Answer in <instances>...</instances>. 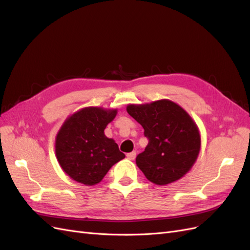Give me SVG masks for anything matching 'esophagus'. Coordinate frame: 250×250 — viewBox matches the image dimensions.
I'll return each mask as SVG.
<instances>
[{
    "mask_svg": "<svg viewBox=\"0 0 250 250\" xmlns=\"http://www.w3.org/2000/svg\"><path fill=\"white\" fill-rule=\"evenodd\" d=\"M126 157L129 158L130 161H134V159H135V157H136V152H135V151H133V152L127 153V154H126Z\"/></svg>",
    "mask_w": 250,
    "mask_h": 250,
    "instance_id": "esophagus-1",
    "label": "esophagus"
}]
</instances>
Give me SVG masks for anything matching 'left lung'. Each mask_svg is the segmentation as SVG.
<instances>
[{"instance_id":"obj_1","label":"left lung","mask_w":250,"mask_h":250,"mask_svg":"<svg viewBox=\"0 0 250 250\" xmlns=\"http://www.w3.org/2000/svg\"><path fill=\"white\" fill-rule=\"evenodd\" d=\"M126 112L142 125L148 146L136 165L150 182L159 186L188 173L201 150L195 121L175 102L162 99L145 104H127Z\"/></svg>"}]
</instances>
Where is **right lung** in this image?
I'll list each match as a JSON object with an SVG mask.
<instances>
[{"mask_svg":"<svg viewBox=\"0 0 250 250\" xmlns=\"http://www.w3.org/2000/svg\"><path fill=\"white\" fill-rule=\"evenodd\" d=\"M117 108L87 106L68 116L56 136V157L62 170L85 186L102 181L107 171L125 155L104 134Z\"/></svg>","mask_w":250,"mask_h":250,"instance_id":"right-lung-1","label":"right lung"}]
</instances>
